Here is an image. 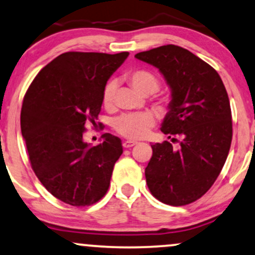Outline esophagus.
Returning a JSON list of instances; mask_svg holds the SVG:
<instances>
[{
    "label": "esophagus",
    "mask_w": 255,
    "mask_h": 255,
    "mask_svg": "<svg viewBox=\"0 0 255 255\" xmlns=\"http://www.w3.org/2000/svg\"><path fill=\"white\" fill-rule=\"evenodd\" d=\"M135 145H136L135 141H131V140H127V141H125V142H124L125 148H130V147H133Z\"/></svg>",
    "instance_id": "esophagus-1"
}]
</instances>
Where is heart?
<instances>
[{
  "instance_id": "heart-1",
  "label": "heart",
  "mask_w": 255,
  "mask_h": 255,
  "mask_svg": "<svg viewBox=\"0 0 255 255\" xmlns=\"http://www.w3.org/2000/svg\"><path fill=\"white\" fill-rule=\"evenodd\" d=\"M126 79L134 90L142 95L157 93L160 87V81H159L158 76L147 69L130 70L126 73ZM115 91V82L112 81L107 83L102 94V102L106 108L109 109L114 106ZM167 101L168 98L165 96L160 98L162 104H167ZM153 126H154V118L148 113L146 114H125L115 119L113 122V127L120 135L131 140L142 139L148 134Z\"/></svg>"
}]
</instances>
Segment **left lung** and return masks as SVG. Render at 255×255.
Instances as JSON below:
<instances>
[{
	"label": "left lung",
	"mask_w": 255,
	"mask_h": 255,
	"mask_svg": "<svg viewBox=\"0 0 255 255\" xmlns=\"http://www.w3.org/2000/svg\"><path fill=\"white\" fill-rule=\"evenodd\" d=\"M135 58L158 67L172 93L161 125L171 141L151 145L147 186L162 203L190 204L213 186L231 148L232 110L225 84L214 67L179 46H160Z\"/></svg>",
	"instance_id": "obj_1"
}]
</instances>
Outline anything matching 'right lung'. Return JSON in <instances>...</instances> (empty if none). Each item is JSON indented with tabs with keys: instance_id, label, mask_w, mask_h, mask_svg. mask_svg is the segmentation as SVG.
<instances>
[{
	"instance_id": "1",
	"label": "right lung",
	"mask_w": 255,
	"mask_h": 255,
	"mask_svg": "<svg viewBox=\"0 0 255 255\" xmlns=\"http://www.w3.org/2000/svg\"><path fill=\"white\" fill-rule=\"evenodd\" d=\"M128 54L66 52L41 69L23 97L21 133L30 166L51 195L72 207L107 194L124 152L118 136L106 133L91 147L83 134L97 125L103 89Z\"/></svg>"
}]
</instances>
